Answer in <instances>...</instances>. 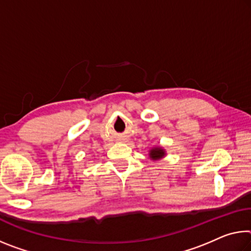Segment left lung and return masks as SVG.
I'll return each mask as SVG.
<instances>
[{
	"label": "left lung",
	"mask_w": 251,
	"mask_h": 251,
	"mask_svg": "<svg viewBox=\"0 0 251 251\" xmlns=\"http://www.w3.org/2000/svg\"><path fill=\"white\" fill-rule=\"evenodd\" d=\"M149 156L152 161L162 160L166 156V151L162 146H154L149 151Z\"/></svg>",
	"instance_id": "1"
}]
</instances>
